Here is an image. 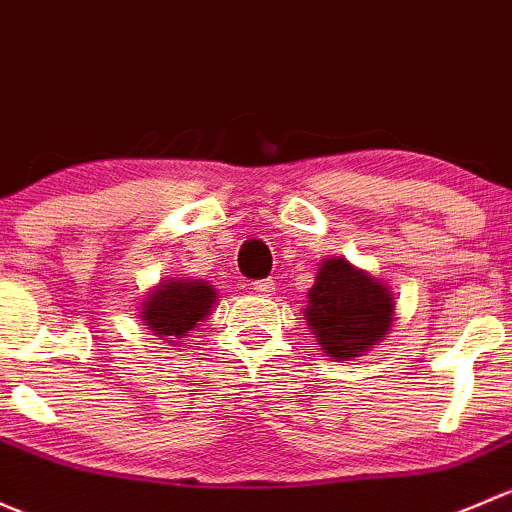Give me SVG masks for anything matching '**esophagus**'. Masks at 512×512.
<instances>
[{
  "label": "esophagus",
  "mask_w": 512,
  "mask_h": 512,
  "mask_svg": "<svg viewBox=\"0 0 512 512\" xmlns=\"http://www.w3.org/2000/svg\"><path fill=\"white\" fill-rule=\"evenodd\" d=\"M273 291H276V283H273L271 278H263V281H256L254 283V293L256 295H263V298L273 295Z\"/></svg>",
  "instance_id": "1"
}]
</instances>
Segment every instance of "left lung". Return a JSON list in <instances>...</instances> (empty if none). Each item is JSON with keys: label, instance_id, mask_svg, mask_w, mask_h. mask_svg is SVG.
Wrapping results in <instances>:
<instances>
[{"label": "left lung", "instance_id": "left-lung-1", "mask_svg": "<svg viewBox=\"0 0 512 512\" xmlns=\"http://www.w3.org/2000/svg\"><path fill=\"white\" fill-rule=\"evenodd\" d=\"M397 300L387 283L347 258H323L305 300V323L330 360H355L389 335Z\"/></svg>", "mask_w": 512, "mask_h": 512}]
</instances>
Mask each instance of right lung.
Segmentation results:
<instances>
[{
    "instance_id": "right-lung-1",
    "label": "right lung",
    "mask_w": 512,
    "mask_h": 512,
    "mask_svg": "<svg viewBox=\"0 0 512 512\" xmlns=\"http://www.w3.org/2000/svg\"><path fill=\"white\" fill-rule=\"evenodd\" d=\"M217 300V288L204 278H165L142 298L138 318L152 335L177 345L212 315Z\"/></svg>"
}]
</instances>
